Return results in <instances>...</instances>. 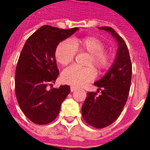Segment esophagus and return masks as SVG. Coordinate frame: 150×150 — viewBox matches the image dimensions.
<instances>
[{"label": "esophagus", "instance_id": "34e87169", "mask_svg": "<svg viewBox=\"0 0 150 150\" xmlns=\"http://www.w3.org/2000/svg\"><path fill=\"white\" fill-rule=\"evenodd\" d=\"M70 89H71V92H74V91H75V90H77L78 88L76 87H74V86H71Z\"/></svg>", "mask_w": 150, "mask_h": 150}]
</instances>
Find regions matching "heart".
<instances>
[{"label": "heart", "mask_w": 150, "mask_h": 150, "mask_svg": "<svg viewBox=\"0 0 150 150\" xmlns=\"http://www.w3.org/2000/svg\"><path fill=\"white\" fill-rule=\"evenodd\" d=\"M105 45L101 40L96 37H85L75 38L72 41L64 40L59 43L55 49L54 55L57 62L62 65L71 63L76 52H85L89 54L88 65H94L99 71L109 69L112 62V56L105 51ZM96 78V71L93 67L81 68L71 65L62 73V80L64 83L80 87Z\"/></svg>", "instance_id": "1"}]
</instances>
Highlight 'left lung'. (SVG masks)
Masks as SVG:
<instances>
[{"label":"left lung","mask_w":150,"mask_h":150,"mask_svg":"<svg viewBox=\"0 0 150 150\" xmlns=\"http://www.w3.org/2000/svg\"><path fill=\"white\" fill-rule=\"evenodd\" d=\"M98 29L109 31L118 43L115 62L108 72L94 85L97 92H89L81 107L84 120L92 127L103 129L117 119L127 101L132 79V64L126 42L110 27Z\"/></svg>","instance_id":"8db88e82"}]
</instances>
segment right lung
I'll return each instance as SVG.
<instances>
[{"instance_id": "right-lung-1", "label": "right lung", "mask_w": 150, "mask_h": 150, "mask_svg": "<svg viewBox=\"0 0 150 150\" xmlns=\"http://www.w3.org/2000/svg\"><path fill=\"white\" fill-rule=\"evenodd\" d=\"M78 30L44 25L28 38L21 50L15 71L16 98L21 111L34 123L45 125L55 119L70 92L67 85L49 90L47 86L59 75L56 47Z\"/></svg>"}]
</instances>
